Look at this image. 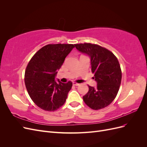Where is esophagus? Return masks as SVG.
Here are the masks:
<instances>
[{"mask_svg":"<svg viewBox=\"0 0 147 147\" xmlns=\"http://www.w3.org/2000/svg\"><path fill=\"white\" fill-rule=\"evenodd\" d=\"M73 85H74V86H78V85H80V84L77 83L76 82H73Z\"/></svg>","mask_w":147,"mask_h":147,"instance_id":"34e87169","label":"esophagus"}]
</instances>
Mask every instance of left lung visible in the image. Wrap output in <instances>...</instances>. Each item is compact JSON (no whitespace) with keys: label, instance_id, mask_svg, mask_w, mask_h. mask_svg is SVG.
<instances>
[{"label":"left lung","instance_id":"obj_1","mask_svg":"<svg viewBox=\"0 0 147 147\" xmlns=\"http://www.w3.org/2000/svg\"><path fill=\"white\" fill-rule=\"evenodd\" d=\"M80 52L90 57L91 72L94 74L96 87L88 86L89 91L83 97L89 107L104 109L116 97L121 82V70L117 57L107 49L96 44H75Z\"/></svg>","mask_w":147,"mask_h":147}]
</instances>
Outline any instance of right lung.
<instances>
[{
	"mask_svg": "<svg viewBox=\"0 0 147 147\" xmlns=\"http://www.w3.org/2000/svg\"><path fill=\"white\" fill-rule=\"evenodd\" d=\"M74 47L72 44H49L30 60L25 71V85L31 99L40 109L51 112L65 103L72 83L56 82L55 77Z\"/></svg>",
	"mask_w": 147,
	"mask_h": 147,
	"instance_id": "right-lung-1",
	"label": "right lung"
}]
</instances>
